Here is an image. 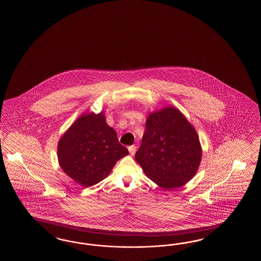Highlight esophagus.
<instances>
[{
    "label": "esophagus",
    "mask_w": 261,
    "mask_h": 261,
    "mask_svg": "<svg viewBox=\"0 0 261 261\" xmlns=\"http://www.w3.org/2000/svg\"><path fill=\"white\" fill-rule=\"evenodd\" d=\"M136 149H137V147H136L135 145H130V146H128V152H129V154H130V155H134V154H135V152H136Z\"/></svg>",
    "instance_id": "esophagus-1"
}]
</instances>
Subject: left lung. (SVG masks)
Wrapping results in <instances>:
<instances>
[{"label":"left lung","instance_id":"1","mask_svg":"<svg viewBox=\"0 0 261 261\" xmlns=\"http://www.w3.org/2000/svg\"><path fill=\"white\" fill-rule=\"evenodd\" d=\"M201 148L195 128L176 108L150 114L135 160L161 188L172 190L193 177Z\"/></svg>","mask_w":261,"mask_h":261}]
</instances>
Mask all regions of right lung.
I'll return each mask as SVG.
<instances>
[{
  "mask_svg": "<svg viewBox=\"0 0 261 261\" xmlns=\"http://www.w3.org/2000/svg\"><path fill=\"white\" fill-rule=\"evenodd\" d=\"M128 154V149L119 144L116 130L106 124L101 113L79 117L58 145L61 169L85 188L105 179L117 161Z\"/></svg>",
  "mask_w": 261,
  "mask_h": 261,
  "instance_id": "add662e5",
  "label": "right lung"
}]
</instances>
